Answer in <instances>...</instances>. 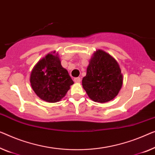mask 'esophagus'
<instances>
[{
    "mask_svg": "<svg viewBox=\"0 0 155 155\" xmlns=\"http://www.w3.org/2000/svg\"><path fill=\"white\" fill-rule=\"evenodd\" d=\"M74 82H76V83H79L81 81V78L80 77L74 78Z\"/></svg>",
    "mask_w": 155,
    "mask_h": 155,
    "instance_id": "obj_1",
    "label": "esophagus"
}]
</instances>
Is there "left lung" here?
Listing matches in <instances>:
<instances>
[{
	"label": "left lung",
	"mask_w": 155,
	"mask_h": 155,
	"mask_svg": "<svg viewBox=\"0 0 155 155\" xmlns=\"http://www.w3.org/2000/svg\"><path fill=\"white\" fill-rule=\"evenodd\" d=\"M123 76L117 62L104 51L93 54L87 68L82 85L94 101L104 103L112 100L120 91Z\"/></svg>",
	"instance_id": "1"
}]
</instances>
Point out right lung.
<instances>
[{
  "label": "right lung",
  "instance_id": "obj_1",
  "mask_svg": "<svg viewBox=\"0 0 155 155\" xmlns=\"http://www.w3.org/2000/svg\"><path fill=\"white\" fill-rule=\"evenodd\" d=\"M30 82L37 95L50 103L57 102L63 98L74 84L68 70L62 67L55 51L47 54L35 65Z\"/></svg>",
  "mask_w": 155,
  "mask_h": 155
}]
</instances>
